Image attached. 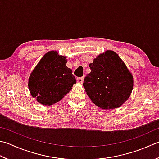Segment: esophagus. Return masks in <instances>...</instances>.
<instances>
[{
    "mask_svg": "<svg viewBox=\"0 0 159 159\" xmlns=\"http://www.w3.org/2000/svg\"><path fill=\"white\" fill-rule=\"evenodd\" d=\"M76 80H77V82H78V83H83L84 79H83V77H79V78H77Z\"/></svg>",
    "mask_w": 159,
    "mask_h": 159,
    "instance_id": "esophagus-1",
    "label": "esophagus"
}]
</instances>
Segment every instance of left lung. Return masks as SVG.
Here are the masks:
<instances>
[{"instance_id":"1","label":"left lung","mask_w":159,"mask_h":159,"mask_svg":"<svg viewBox=\"0 0 159 159\" xmlns=\"http://www.w3.org/2000/svg\"><path fill=\"white\" fill-rule=\"evenodd\" d=\"M89 66L83 86L94 103L104 110L120 107L133 89L131 72L116 52L107 50L99 54Z\"/></svg>"}]
</instances>
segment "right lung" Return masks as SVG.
Masks as SVG:
<instances>
[{
	"label": "right lung",
	"instance_id": "add662e5",
	"mask_svg": "<svg viewBox=\"0 0 159 159\" xmlns=\"http://www.w3.org/2000/svg\"><path fill=\"white\" fill-rule=\"evenodd\" d=\"M66 63V57L50 51L43 56L31 73L28 87L31 95L40 104L51 105L58 102L76 83Z\"/></svg>",
	"mask_w": 159,
	"mask_h": 159
}]
</instances>
